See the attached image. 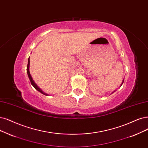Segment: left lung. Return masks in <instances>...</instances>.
I'll use <instances>...</instances> for the list:
<instances>
[{
    "instance_id": "8db88e82",
    "label": "left lung",
    "mask_w": 148,
    "mask_h": 148,
    "mask_svg": "<svg viewBox=\"0 0 148 148\" xmlns=\"http://www.w3.org/2000/svg\"><path fill=\"white\" fill-rule=\"evenodd\" d=\"M123 82H124V80H123V83H122V84H121V85H123Z\"/></svg>"
}]
</instances>
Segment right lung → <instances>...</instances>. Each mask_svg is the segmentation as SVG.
<instances>
[{"label":"right lung","mask_w":148,"mask_h":148,"mask_svg":"<svg viewBox=\"0 0 148 148\" xmlns=\"http://www.w3.org/2000/svg\"><path fill=\"white\" fill-rule=\"evenodd\" d=\"M29 66H30V58H29L28 59V64H27V74H28V76H29V78L30 80V82H31V84L33 85V86L34 87V88L39 92H40L41 93H42V95H46V96H48L47 94L45 93V92H44L41 89L40 87H38V86L36 85V84L34 80H33L32 76L30 75V71H29Z\"/></svg>","instance_id":"obj_1"}]
</instances>
